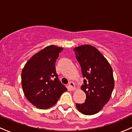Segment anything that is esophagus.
Segmentation results:
<instances>
[{"instance_id": "esophagus-1", "label": "esophagus", "mask_w": 132, "mask_h": 132, "mask_svg": "<svg viewBox=\"0 0 132 132\" xmlns=\"http://www.w3.org/2000/svg\"><path fill=\"white\" fill-rule=\"evenodd\" d=\"M69 86H70L71 89H72V90H75V89H76L75 84V83L73 82H72V81L69 82Z\"/></svg>"}]
</instances>
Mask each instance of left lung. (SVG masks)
Segmentation results:
<instances>
[{
	"label": "left lung",
	"mask_w": 132,
	"mask_h": 132,
	"mask_svg": "<svg viewBox=\"0 0 132 132\" xmlns=\"http://www.w3.org/2000/svg\"><path fill=\"white\" fill-rule=\"evenodd\" d=\"M74 51L85 78L81 89L86 94L85 102L76 105L83 114L94 115L108 102L112 93L115 84L112 68L103 54L91 45L78 46Z\"/></svg>",
	"instance_id": "1"
}]
</instances>
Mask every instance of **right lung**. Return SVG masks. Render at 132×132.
Instances as JSON below:
<instances>
[{"label": "right lung", "mask_w": 132, "mask_h": 132, "mask_svg": "<svg viewBox=\"0 0 132 132\" xmlns=\"http://www.w3.org/2000/svg\"><path fill=\"white\" fill-rule=\"evenodd\" d=\"M63 48L45 47L27 61L22 71L24 94L33 105L41 109L51 107L67 88L60 81L55 62Z\"/></svg>", "instance_id": "1"}]
</instances>
